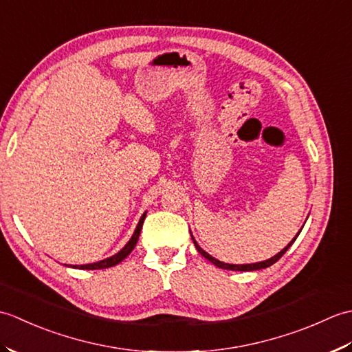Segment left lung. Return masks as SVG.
Returning <instances> with one entry per match:
<instances>
[{
	"label": "left lung",
	"instance_id": "left-lung-1",
	"mask_svg": "<svg viewBox=\"0 0 352 352\" xmlns=\"http://www.w3.org/2000/svg\"><path fill=\"white\" fill-rule=\"evenodd\" d=\"M302 230V228H301ZM301 230L298 231V234L301 233ZM298 234L295 236V239H292V242L286 246V248L284 250H281L278 254H275L274 257H271V258H267V260H265V261H258V263H251V265H230V263H223V261H219V260H216L214 257H212L210 254H207L203 248H201V246L195 242V239H193V243H195V248L198 250V252L201 254V256L203 257H206L208 261H212V263L214 265V266H218V267H221V269H228V271H258V269H265V267H269L271 265H274L275 261H278L283 256H284V252H286L290 246H292V243H294L295 241H296V237H298Z\"/></svg>",
	"mask_w": 352,
	"mask_h": 352
}]
</instances>
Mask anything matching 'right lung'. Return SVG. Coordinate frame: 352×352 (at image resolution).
I'll use <instances>...</instances> for the list:
<instances>
[{"mask_svg":"<svg viewBox=\"0 0 352 352\" xmlns=\"http://www.w3.org/2000/svg\"><path fill=\"white\" fill-rule=\"evenodd\" d=\"M145 216H146V212L142 214V218L139 219V223L136 230H134V233L131 236V239L129 241V243H126L124 248L116 252L115 256H111L109 258H104V260H100V261H95V263H89V265H74L71 267H76V269H89V271H92V269H106V267H111L115 266L118 263H121V261L129 256V254L134 250V246H136L138 241H139V234H140V230H142V226H144V221H145Z\"/></svg>","mask_w":352,"mask_h":352,"instance_id":"obj_1","label":"right lung"}]
</instances>
